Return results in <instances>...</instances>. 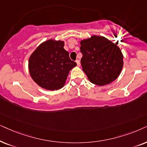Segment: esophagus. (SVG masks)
I'll list each match as a JSON object with an SVG mask.
<instances>
[{"mask_svg":"<svg viewBox=\"0 0 147 147\" xmlns=\"http://www.w3.org/2000/svg\"><path fill=\"white\" fill-rule=\"evenodd\" d=\"M76 62H77V66H79L80 65H81V63H80V61L79 60H76Z\"/></svg>","mask_w":147,"mask_h":147,"instance_id":"1","label":"esophagus"}]
</instances>
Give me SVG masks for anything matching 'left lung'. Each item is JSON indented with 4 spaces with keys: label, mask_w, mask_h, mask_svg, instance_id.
<instances>
[{
    "label": "left lung",
    "mask_w": 147,
    "mask_h": 147,
    "mask_svg": "<svg viewBox=\"0 0 147 147\" xmlns=\"http://www.w3.org/2000/svg\"><path fill=\"white\" fill-rule=\"evenodd\" d=\"M80 50L83 70L92 83L107 85L120 75L123 55L116 44L103 37L93 36L81 41Z\"/></svg>",
    "instance_id": "8db88e82"
}]
</instances>
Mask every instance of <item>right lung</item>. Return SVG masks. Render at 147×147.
<instances>
[{
    "mask_svg": "<svg viewBox=\"0 0 147 147\" xmlns=\"http://www.w3.org/2000/svg\"><path fill=\"white\" fill-rule=\"evenodd\" d=\"M64 42L50 40L39 46L29 60V73L41 87L48 90L61 89L68 75L77 63L70 59L64 49Z\"/></svg>",
    "mask_w": 147,
    "mask_h": 147,
    "instance_id": "add662e5",
    "label": "right lung"
}]
</instances>
